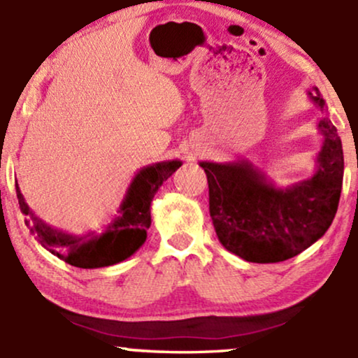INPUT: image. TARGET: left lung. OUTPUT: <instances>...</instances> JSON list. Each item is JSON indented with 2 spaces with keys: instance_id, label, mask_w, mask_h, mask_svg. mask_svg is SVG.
<instances>
[{
  "instance_id": "8db88e82",
  "label": "left lung",
  "mask_w": 358,
  "mask_h": 358,
  "mask_svg": "<svg viewBox=\"0 0 358 358\" xmlns=\"http://www.w3.org/2000/svg\"><path fill=\"white\" fill-rule=\"evenodd\" d=\"M322 113L323 145L310 178L282 188L249 159L200 162L208 180L210 217L220 244L249 262H281L324 236L338 208L343 150L318 87L308 90Z\"/></svg>"
}]
</instances>
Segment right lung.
I'll return each instance as SVG.
<instances>
[{
  "label": "right lung",
  "instance_id": "obj_1",
  "mask_svg": "<svg viewBox=\"0 0 358 358\" xmlns=\"http://www.w3.org/2000/svg\"><path fill=\"white\" fill-rule=\"evenodd\" d=\"M180 166H182L180 159H168V162L143 166L134 175L124 199L119 205L117 213L110 224L106 225V231L102 234L87 232L84 236H73L53 229L31 212V208L24 202L18 183L15 185L16 196H18L20 210L28 217L24 224L30 227L31 234H35V239L45 249L50 250L53 256L76 268H106L131 257L145 244L146 231L151 225L150 208L155 193Z\"/></svg>",
  "mask_w": 358,
  "mask_h": 358
}]
</instances>
